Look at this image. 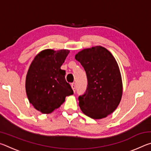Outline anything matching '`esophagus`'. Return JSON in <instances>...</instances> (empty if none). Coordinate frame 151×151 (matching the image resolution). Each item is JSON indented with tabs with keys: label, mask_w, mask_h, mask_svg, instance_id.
I'll list each match as a JSON object with an SVG mask.
<instances>
[{
	"label": "esophagus",
	"mask_w": 151,
	"mask_h": 151,
	"mask_svg": "<svg viewBox=\"0 0 151 151\" xmlns=\"http://www.w3.org/2000/svg\"><path fill=\"white\" fill-rule=\"evenodd\" d=\"M71 87H72L73 91L75 92V91H76V85H75V83H73L71 84Z\"/></svg>",
	"instance_id": "obj_1"
}]
</instances>
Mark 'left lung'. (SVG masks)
<instances>
[{"label":"left lung","mask_w":151,"mask_h":151,"mask_svg":"<svg viewBox=\"0 0 151 151\" xmlns=\"http://www.w3.org/2000/svg\"><path fill=\"white\" fill-rule=\"evenodd\" d=\"M85 69L88 85L78 96L79 106L94 119L105 118L119 106L122 94L121 72L115 58L101 46L85 48L75 55Z\"/></svg>","instance_id":"obj_1"}]
</instances>
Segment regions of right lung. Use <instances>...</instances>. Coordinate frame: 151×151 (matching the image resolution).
I'll use <instances>...</instances> for the list:
<instances>
[{"instance_id": "obj_1", "label": "right lung", "mask_w": 151, "mask_h": 151, "mask_svg": "<svg viewBox=\"0 0 151 151\" xmlns=\"http://www.w3.org/2000/svg\"><path fill=\"white\" fill-rule=\"evenodd\" d=\"M70 51L46 49L32 60L26 77V93L30 104L42 113L48 114L60 107L65 97L73 94L60 66Z\"/></svg>"}]
</instances>
